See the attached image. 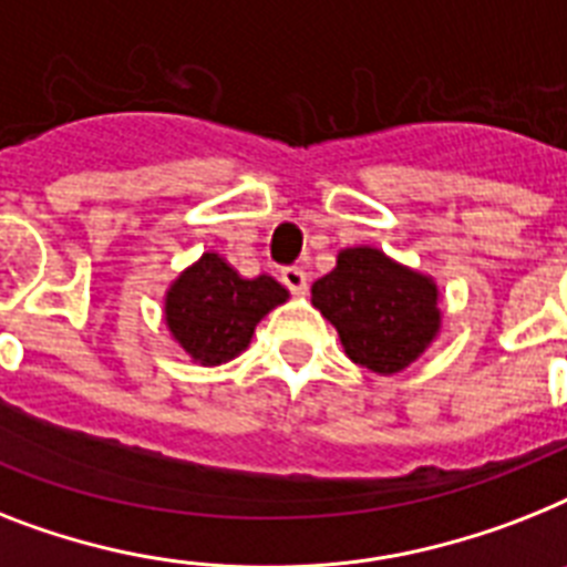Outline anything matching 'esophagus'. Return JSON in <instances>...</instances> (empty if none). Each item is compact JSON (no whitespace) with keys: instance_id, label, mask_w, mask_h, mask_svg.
I'll list each match as a JSON object with an SVG mask.
<instances>
[{"instance_id":"esophagus-1","label":"esophagus","mask_w":567,"mask_h":567,"mask_svg":"<svg viewBox=\"0 0 567 567\" xmlns=\"http://www.w3.org/2000/svg\"><path fill=\"white\" fill-rule=\"evenodd\" d=\"M280 280H284L287 289H292L295 295H303L307 292V287H310V275H307L303 266H287V269L280 272Z\"/></svg>"}]
</instances>
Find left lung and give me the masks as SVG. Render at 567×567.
Listing matches in <instances>:
<instances>
[{
	"mask_svg": "<svg viewBox=\"0 0 567 567\" xmlns=\"http://www.w3.org/2000/svg\"><path fill=\"white\" fill-rule=\"evenodd\" d=\"M312 303L339 330L344 353L377 373L409 368L437 327V289L377 249H348L312 284Z\"/></svg>",
	"mask_w": 567,
	"mask_h": 567,
	"instance_id": "left-lung-1",
	"label": "left lung"
}]
</instances>
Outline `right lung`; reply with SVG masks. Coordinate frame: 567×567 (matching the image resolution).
<instances>
[{
  "instance_id": "add662e5",
  "label": "right lung",
  "mask_w": 567,
  "mask_h": 567,
  "mask_svg": "<svg viewBox=\"0 0 567 567\" xmlns=\"http://www.w3.org/2000/svg\"><path fill=\"white\" fill-rule=\"evenodd\" d=\"M287 301L269 275L240 278L219 255H203L167 292V327L203 364H219L246 350L257 321Z\"/></svg>"
}]
</instances>
